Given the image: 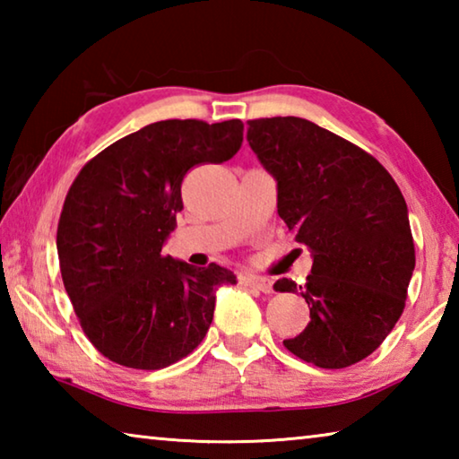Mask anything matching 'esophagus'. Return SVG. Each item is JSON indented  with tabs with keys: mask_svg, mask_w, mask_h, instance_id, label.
<instances>
[{
	"mask_svg": "<svg viewBox=\"0 0 459 459\" xmlns=\"http://www.w3.org/2000/svg\"><path fill=\"white\" fill-rule=\"evenodd\" d=\"M245 283L255 287V290H259L263 293H271L273 291V285L267 277H259V275H245Z\"/></svg>",
	"mask_w": 459,
	"mask_h": 459,
	"instance_id": "obj_1",
	"label": "esophagus"
}]
</instances>
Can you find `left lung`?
Here are the masks:
<instances>
[{"label":"left lung","instance_id":"obj_1","mask_svg":"<svg viewBox=\"0 0 459 459\" xmlns=\"http://www.w3.org/2000/svg\"><path fill=\"white\" fill-rule=\"evenodd\" d=\"M247 139L277 180V212L314 257L299 293L306 330L283 346L320 368H346L383 344L405 309L415 269L407 202L377 158L299 117L247 121Z\"/></svg>","mask_w":459,"mask_h":459}]
</instances>
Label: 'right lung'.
Wrapping results in <instances>:
<instances>
[{
    "instance_id": "1",
    "label": "right lung",
    "mask_w": 459,
    "mask_h": 459,
    "mask_svg": "<svg viewBox=\"0 0 459 459\" xmlns=\"http://www.w3.org/2000/svg\"><path fill=\"white\" fill-rule=\"evenodd\" d=\"M243 145V121L168 119L121 137L82 166L62 206L56 248L84 336L137 370L182 360L204 340L214 291L235 283L216 263L161 255L192 168L222 164Z\"/></svg>"
}]
</instances>
